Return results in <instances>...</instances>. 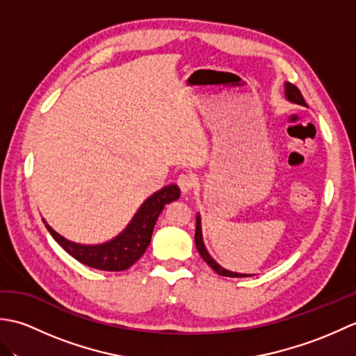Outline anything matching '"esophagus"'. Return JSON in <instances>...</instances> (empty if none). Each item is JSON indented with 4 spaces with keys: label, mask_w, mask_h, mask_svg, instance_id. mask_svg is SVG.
I'll return each mask as SVG.
<instances>
[{
    "label": "esophagus",
    "mask_w": 356,
    "mask_h": 356,
    "mask_svg": "<svg viewBox=\"0 0 356 356\" xmlns=\"http://www.w3.org/2000/svg\"><path fill=\"white\" fill-rule=\"evenodd\" d=\"M177 185L180 188V191L186 194V193H190L193 190L195 182H194V179L191 176H188V174H180V176L177 177Z\"/></svg>",
    "instance_id": "1"
}]
</instances>
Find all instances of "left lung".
<instances>
[{
    "label": "left lung",
    "instance_id": "8db88e82",
    "mask_svg": "<svg viewBox=\"0 0 356 356\" xmlns=\"http://www.w3.org/2000/svg\"><path fill=\"white\" fill-rule=\"evenodd\" d=\"M284 97L286 101H289L292 104H297V105H303V107H307L303 96H301L300 90L292 86L291 82H284ZM194 238H195V246H197V251L199 254L202 255V259L205 260L211 268H213L218 275H223V277H232V278H240V277H252V274H241V272H234V270H229V269H225L223 266H220L213 257H211V254L208 252V249L205 246V243H203V234H202V217L200 214L197 213V216H195V234H194Z\"/></svg>",
    "mask_w": 356,
    "mask_h": 356
}]
</instances>
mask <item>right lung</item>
Instances as JSON below:
<instances>
[{
    "label": "right lung",
    "instance_id": "obj_1",
    "mask_svg": "<svg viewBox=\"0 0 356 356\" xmlns=\"http://www.w3.org/2000/svg\"><path fill=\"white\" fill-rule=\"evenodd\" d=\"M180 197V190L176 184L166 185L162 190L151 194L148 199L143 200L139 209L125 228L116 237L108 241L97 245L76 243L58 234L51 226L44 220L45 228L51 234L59 245H61L73 259H76L86 266L101 269V270H125L138 261L147 248L153 236V229L157 217L161 216L166 203L177 200Z\"/></svg>",
    "mask_w": 356,
    "mask_h": 356
}]
</instances>
